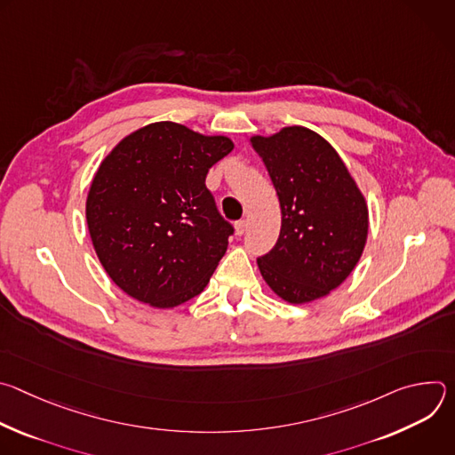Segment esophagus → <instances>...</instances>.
I'll return each mask as SVG.
<instances>
[{"mask_svg":"<svg viewBox=\"0 0 455 455\" xmlns=\"http://www.w3.org/2000/svg\"><path fill=\"white\" fill-rule=\"evenodd\" d=\"M244 232H246V221L241 220V221L235 223V234H237V235H243Z\"/></svg>","mask_w":455,"mask_h":455,"instance_id":"1","label":"esophagus"}]
</instances>
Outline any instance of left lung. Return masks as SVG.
<instances>
[{
    "label": "left lung",
    "mask_w": 455,
    "mask_h": 455,
    "mask_svg": "<svg viewBox=\"0 0 455 455\" xmlns=\"http://www.w3.org/2000/svg\"><path fill=\"white\" fill-rule=\"evenodd\" d=\"M250 142L268 169L283 216L275 246L257 259V267L286 302L326 297L363 251L369 230L363 194L333 146L307 127H283Z\"/></svg>",
    "instance_id": "8db88e82"
}]
</instances>
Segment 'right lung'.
I'll return each mask as SVG.
<instances>
[{
  "label": "right lung",
  "instance_id": "obj_1",
  "mask_svg": "<svg viewBox=\"0 0 455 455\" xmlns=\"http://www.w3.org/2000/svg\"><path fill=\"white\" fill-rule=\"evenodd\" d=\"M232 149L227 137L155 122L102 160L86 221L100 265L129 297L174 307L204 291L234 234L205 178Z\"/></svg>",
  "mask_w": 455,
  "mask_h": 455
}]
</instances>
